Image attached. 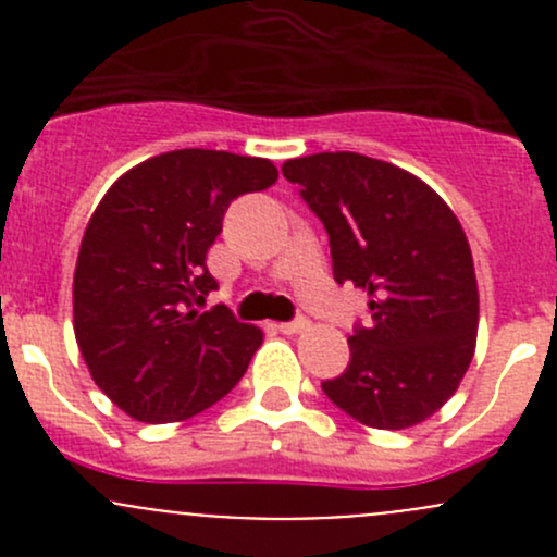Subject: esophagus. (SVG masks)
<instances>
[{"label": "esophagus", "instance_id": "obj_1", "mask_svg": "<svg viewBox=\"0 0 557 557\" xmlns=\"http://www.w3.org/2000/svg\"><path fill=\"white\" fill-rule=\"evenodd\" d=\"M307 329H310V320H307V318L280 323V331H283V334H301V331H307Z\"/></svg>", "mask_w": 557, "mask_h": 557}]
</instances>
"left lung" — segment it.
<instances>
[{
    "mask_svg": "<svg viewBox=\"0 0 557 557\" xmlns=\"http://www.w3.org/2000/svg\"><path fill=\"white\" fill-rule=\"evenodd\" d=\"M283 174L329 232L334 280L367 290L372 310L325 396L369 429L423 423L474 358L480 290L463 226L423 180L350 150L290 159Z\"/></svg>",
    "mask_w": 557,
    "mask_h": 557,
    "instance_id": "1",
    "label": "left lung"
}]
</instances>
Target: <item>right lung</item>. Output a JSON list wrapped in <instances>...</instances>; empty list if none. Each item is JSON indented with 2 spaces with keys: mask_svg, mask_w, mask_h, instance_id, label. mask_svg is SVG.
Instances as JSON below:
<instances>
[{
  "mask_svg": "<svg viewBox=\"0 0 557 557\" xmlns=\"http://www.w3.org/2000/svg\"><path fill=\"white\" fill-rule=\"evenodd\" d=\"M277 180L269 159L185 148L123 172L94 210L77 252L75 339L94 383L139 423H177L243 380L263 331L226 307L207 250L237 196Z\"/></svg>",
  "mask_w": 557,
  "mask_h": 557,
  "instance_id": "add662e5",
  "label": "right lung"
}]
</instances>
